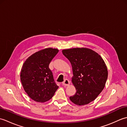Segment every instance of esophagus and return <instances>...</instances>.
Listing matches in <instances>:
<instances>
[{
    "instance_id": "1",
    "label": "esophagus",
    "mask_w": 127,
    "mask_h": 127,
    "mask_svg": "<svg viewBox=\"0 0 127 127\" xmlns=\"http://www.w3.org/2000/svg\"><path fill=\"white\" fill-rule=\"evenodd\" d=\"M62 84H63L64 86H69L70 84L69 81L68 79H65L63 82V83H62Z\"/></svg>"
}]
</instances>
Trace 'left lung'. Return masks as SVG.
I'll list each match as a JSON object with an SVG mask.
<instances>
[{
	"instance_id": "1",
	"label": "left lung",
	"mask_w": 127,
	"mask_h": 127,
	"mask_svg": "<svg viewBox=\"0 0 127 127\" xmlns=\"http://www.w3.org/2000/svg\"><path fill=\"white\" fill-rule=\"evenodd\" d=\"M70 62L76 88L70 100L77 105L88 104L101 92L108 76L107 66L98 53L87 48H73L62 50Z\"/></svg>"
}]
</instances>
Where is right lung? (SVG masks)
Instances as JSON below:
<instances>
[{
  "label": "right lung",
  "mask_w": 127,
  "mask_h": 127,
  "mask_svg": "<svg viewBox=\"0 0 127 127\" xmlns=\"http://www.w3.org/2000/svg\"><path fill=\"white\" fill-rule=\"evenodd\" d=\"M58 51L56 48H45L29 57L23 64L21 82L27 94L34 101L49 100L58 88L49 68L50 62Z\"/></svg>",
  "instance_id": "obj_1"
}]
</instances>
